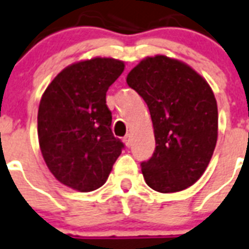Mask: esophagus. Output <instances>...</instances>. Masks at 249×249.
<instances>
[{
    "label": "esophagus",
    "instance_id": "obj_1",
    "mask_svg": "<svg viewBox=\"0 0 249 249\" xmlns=\"http://www.w3.org/2000/svg\"><path fill=\"white\" fill-rule=\"evenodd\" d=\"M124 143L126 144V147H130L131 145V134H126L124 137Z\"/></svg>",
    "mask_w": 249,
    "mask_h": 249
}]
</instances>
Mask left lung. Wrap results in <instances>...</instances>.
Segmentation results:
<instances>
[{"mask_svg": "<svg viewBox=\"0 0 249 249\" xmlns=\"http://www.w3.org/2000/svg\"><path fill=\"white\" fill-rule=\"evenodd\" d=\"M148 106L156 148L142 162L153 191L174 193L203 175L217 142L219 114L206 79L185 62L163 54L145 57L126 76Z\"/></svg>", "mask_w": 249, "mask_h": 249, "instance_id": "8db88e82", "label": "left lung"}]
</instances>
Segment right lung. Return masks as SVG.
I'll return each mask as SVG.
<instances>
[{
	"instance_id": "add662e5",
	"label": "right lung",
	"mask_w": 249,
	"mask_h": 249,
	"mask_svg": "<svg viewBox=\"0 0 249 249\" xmlns=\"http://www.w3.org/2000/svg\"><path fill=\"white\" fill-rule=\"evenodd\" d=\"M124 61L93 57L74 62L54 76L38 108V141L56 179L79 192L106 183L124 144L111 131L108 87L124 71Z\"/></svg>"
}]
</instances>
